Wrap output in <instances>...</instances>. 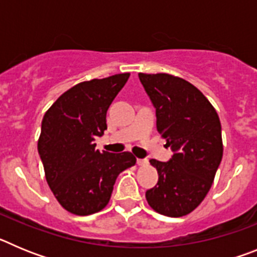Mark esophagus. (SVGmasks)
I'll return each instance as SVG.
<instances>
[{"label": "esophagus", "instance_id": "esophagus-1", "mask_svg": "<svg viewBox=\"0 0 257 257\" xmlns=\"http://www.w3.org/2000/svg\"><path fill=\"white\" fill-rule=\"evenodd\" d=\"M139 166H147L148 165V160H138L136 161Z\"/></svg>", "mask_w": 257, "mask_h": 257}]
</instances>
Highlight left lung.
<instances>
[{"instance_id": "1", "label": "left lung", "mask_w": 257, "mask_h": 257, "mask_svg": "<svg viewBox=\"0 0 257 257\" xmlns=\"http://www.w3.org/2000/svg\"><path fill=\"white\" fill-rule=\"evenodd\" d=\"M139 78L156 106L157 130L174 152L169 162L149 161L160 179L145 198L161 215L185 216L207 196L221 162L219 115L207 97L180 77L139 73Z\"/></svg>"}]
</instances>
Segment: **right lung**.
Wrapping results in <instances>:
<instances>
[{
	"label": "right lung",
	"mask_w": 257,
	"mask_h": 257,
	"mask_svg": "<svg viewBox=\"0 0 257 257\" xmlns=\"http://www.w3.org/2000/svg\"><path fill=\"white\" fill-rule=\"evenodd\" d=\"M130 73L79 82L47 109L38 138V153L55 198L68 212L86 216L108 205L118 175L135 166L130 152L95 149L106 130V110Z\"/></svg>",
	"instance_id": "obj_1"
}]
</instances>
